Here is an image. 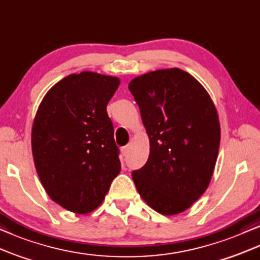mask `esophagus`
Wrapping results in <instances>:
<instances>
[{"label":"esophagus","mask_w":260,"mask_h":260,"mask_svg":"<svg viewBox=\"0 0 260 260\" xmlns=\"http://www.w3.org/2000/svg\"><path fill=\"white\" fill-rule=\"evenodd\" d=\"M129 145H127V146H124V147H122V153H123V155H126V154H128V152H129Z\"/></svg>","instance_id":"34e87169"}]
</instances>
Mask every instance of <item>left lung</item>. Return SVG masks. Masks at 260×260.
Returning a JSON list of instances; mask_svg holds the SVG:
<instances>
[{"instance_id":"obj_1","label":"left lung","mask_w":260,"mask_h":260,"mask_svg":"<svg viewBox=\"0 0 260 260\" xmlns=\"http://www.w3.org/2000/svg\"><path fill=\"white\" fill-rule=\"evenodd\" d=\"M150 139V155L132 178L145 202L176 215L208 188L220 146V121L213 100L181 69L138 76L128 84Z\"/></svg>"}]
</instances>
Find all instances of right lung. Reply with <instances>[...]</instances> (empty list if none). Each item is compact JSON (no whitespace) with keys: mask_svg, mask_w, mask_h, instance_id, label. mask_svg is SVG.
Listing matches in <instances>:
<instances>
[{"mask_svg":"<svg viewBox=\"0 0 260 260\" xmlns=\"http://www.w3.org/2000/svg\"><path fill=\"white\" fill-rule=\"evenodd\" d=\"M120 78L71 74L44 96L32 126L38 176L52 201L76 214L101 205L119 175V148L107 105Z\"/></svg>","mask_w":260,"mask_h":260,"instance_id":"add662e5","label":"right lung"}]
</instances>
